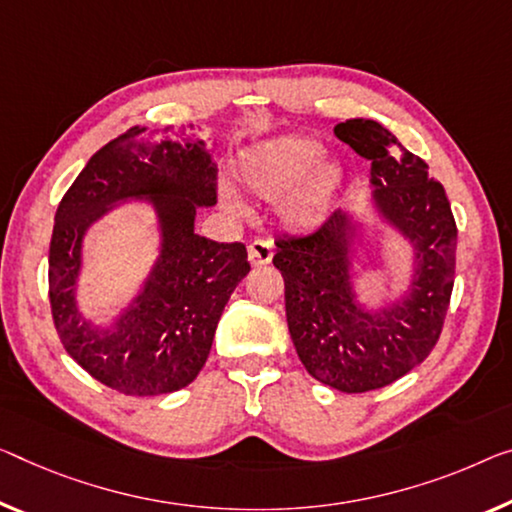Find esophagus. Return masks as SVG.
<instances>
[{
  "label": "esophagus",
  "instance_id": "34e87169",
  "mask_svg": "<svg viewBox=\"0 0 512 512\" xmlns=\"http://www.w3.org/2000/svg\"><path fill=\"white\" fill-rule=\"evenodd\" d=\"M274 256V247L272 242L267 240H254L249 245V263L251 265H267Z\"/></svg>",
  "mask_w": 512,
  "mask_h": 512
}]
</instances>
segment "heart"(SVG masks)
Returning a JSON list of instances; mask_svg holds the SVG:
<instances>
[{
	"mask_svg": "<svg viewBox=\"0 0 512 512\" xmlns=\"http://www.w3.org/2000/svg\"><path fill=\"white\" fill-rule=\"evenodd\" d=\"M325 146L313 137H279L258 144L240 157V178L265 201H281V215L295 229H313L325 219L341 190L345 169L322 157ZM235 208L240 203L233 201Z\"/></svg>",
	"mask_w": 512,
	"mask_h": 512,
	"instance_id": "1",
	"label": "heart"
}]
</instances>
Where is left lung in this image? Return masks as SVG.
I'll use <instances>...</instances> for the list:
<instances>
[{
    "mask_svg": "<svg viewBox=\"0 0 512 512\" xmlns=\"http://www.w3.org/2000/svg\"><path fill=\"white\" fill-rule=\"evenodd\" d=\"M334 135L371 160L373 206L414 249L407 293L380 311L352 288L357 224L336 210L309 235L277 240L272 263L286 286V318L297 357L322 384L364 393L396 382L426 359L442 334L455 277L458 229L442 183L371 119L338 123Z\"/></svg>",
    "mask_w": 512,
    "mask_h": 512,
    "instance_id": "left-lung-1",
    "label": "left lung"
}]
</instances>
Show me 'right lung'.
Listing matches in <instances>:
<instances>
[{"label": "right lung", "instance_id": "right-lung-1", "mask_svg": "<svg viewBox=\"0 0 512 512\" xmlns=\"http://www.w3.org/2000/svg\"><path fill=\"white\" fill-rule=\"evenodd\" d=\"M123 200H148L161 226V256L114 326L86 321L76 306L88 226ZM217 203V169L203 141L130 128L86 162L61 199L50 242V306L70 357L125 396H162L206 364L217 322L251 270L242 242L194 233L199 208Z\"/></svg>", "mask_w": 512, "mask_h": 512}]
</instances>
